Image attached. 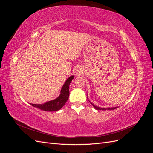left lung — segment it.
<instances>
[{
    "label": "left lung",
    "instance_id": "8db88e82",
    "mask_svg": "<svg viewBox=\"0 0 153 153\" xmlns=\"http://www.w3.org/2000/svg\"><path fill=\"white\" fill-rule=\"evenodd\" d=\"M92 104V103H91ZM93 105V106L96 109V110H114V109H115V108H118V107H114V108H100V107H98V106H95V105Z\"/></svg>",
    "mask_w": 153,
    "mask_h": 153
}]
</instances>
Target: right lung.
Segmentation results:
<instances>
[{
  "label": "right lung",
  "instance_id": "obj_1",
  "mask_svg": "<svg viewBox=\"0 0 153 153\" xmlns=\"http://www.w3.org/2000/svg\"><path fill=\"white\" fill-rule=\"evenodd\" d=\"M74 76H71L68 78V80L64 83V85L61 91V94L54 100L50 101L48 102L42 104V105H37V104H31L32 106H34L38 108H39L47 112H53V111H57L61 109L62 106L66 103L67 100H68L69 95V86L71 82L73 79Z\"/></svg>",
  "mask_w": 153,
  "mask_h": 153
}]
</instances>
